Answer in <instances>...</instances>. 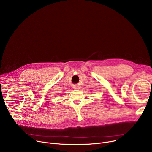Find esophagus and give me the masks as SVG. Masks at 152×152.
I'll list each match as a JSON object with an SVG mask.
<instances>
[{"instance_id":"obj_1","label":"esophagus","mask_w":152,"mask_h":152,"mask_svg":"<svg viewBox=\"0 0 152 152\" xmlns=\"http://www.w3.org/2000/svg\"><path fill=\"white\" fill-rule=\"evenodd\" d=\"M73 88H74V89H77V87H73Z\"/></svg>"}]
</instances>
